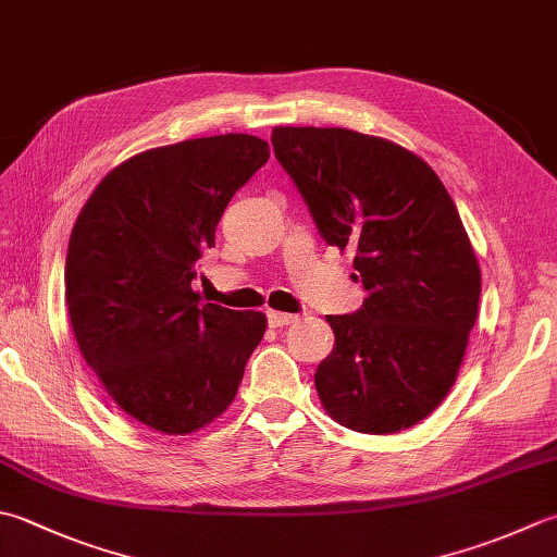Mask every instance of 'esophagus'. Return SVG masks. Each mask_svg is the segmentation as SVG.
Returning a JSON list of instances; mask_svg holds the SVG:
<instances>
[{
	"instance_id": "obj_1",
	"label": "esophagus",
	"mask_w": 557,
	"mask_h": 557,
	"mask_svg": "<svg viewBox=\"0 0 557 557\" xmlns=\"http://www.w3.org/2000/svg\"><path fill=\"white\" fill-rule=\"evenodd\" d=\"M297 321V315L292 313H282V311H268V323L272 325V329H282V325H289Z\"/></svg>"
}]
</instances>
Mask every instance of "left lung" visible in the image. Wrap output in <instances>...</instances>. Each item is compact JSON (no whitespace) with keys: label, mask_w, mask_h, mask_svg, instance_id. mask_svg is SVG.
<instances>
[{"label":"left lung","mask_w":557,"mask_h":557,"mask_svg":"<svg viewBox=\"0 0 557 557\" xmlns=\"http://www.w3.org/2000/svg\"><path fill=\"white\" fill-rule=\"evenodd\" d=\"M272 149L329 246L352 248L362 309L325 315L333 352L313 381L343 428L394 434L424 420L463 362L481 268L428 163L345 127H275Z\"/></svg>","instance_id":"1"}]
</instances>
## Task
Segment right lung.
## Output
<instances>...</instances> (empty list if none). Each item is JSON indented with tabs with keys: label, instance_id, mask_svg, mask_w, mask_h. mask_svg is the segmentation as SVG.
<instances>
[{
	"label": "right lung",
	"instance_id": "right-lung-1",
	"mask_svg": "<svg viewBox=\"0 0 557 557\" xmlns=\"http://www.w3.org/2000/svg\"><path fill=\"white\" fill-rule=\"evenodd\" d=\"M270 159L253 135L141 151L76 220L64 297L76 345L129 418L190 434L234 400L265 313L205 304L190 282L234 193Z\"/></svg>",
	"mask_w": 557,
	"mask_h": 557
}]
</instances>
